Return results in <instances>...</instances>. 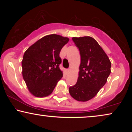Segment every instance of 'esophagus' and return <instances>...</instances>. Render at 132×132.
<instances>
[{"label":"esophagus","mask_w":132,"mask_h":132,"mask_svg":"<svg viewBox=\"0 0 132 132\" xmlns=\"http://www.w3.org/2000/svg\"><path fill=\"white\" fill-rule=\"evenodd\" d=\"M70 71V69H67V70H66V72H67V73H69Z\"/></svg>","instance_id":"1"}]
</instances>
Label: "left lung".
<instances>
[{"label": "left lung", "mask_w": 132, "mask_h": 132, "mask_svg": "<svg viewBox=\"0 0 132 132\" xmlns=\"http://www.w3.org/2000/svg\"><path fill=\"white\" fill-rule=\"evenodd\" d=\"M72 39L80 51L81 61L77 83L69 88V93L75 100L86 102L95 97L106 83L111 63L93 38L73 37Z\"/></svg>", "instance_id": "1"}]
</instances>
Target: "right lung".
Instances as JSON below:
<instances>
[{"label": "right lung", "instance_id": "1", "mask_svg": "<svg viewBox=\"0 0 132 132\" xmlns=\"http://www.w3.org/2000/svg\"><path fill=\"white\" fill-rule=\"evenodd\" d=\"M69 38L56 34L43 37L29 47L23 55L22 75L29 91L34 96L52 94L62 78L59 53Z\"/></svg>", "mask_w": 132, "mask_h": 132}]
</instances>
